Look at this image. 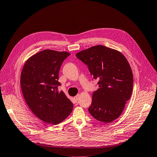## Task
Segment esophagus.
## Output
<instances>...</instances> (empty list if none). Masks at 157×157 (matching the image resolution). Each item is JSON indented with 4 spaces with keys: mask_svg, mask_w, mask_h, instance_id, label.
I'll return each mask as SVG.
<instances>
[{
    "mask_svg": "<svg viewBox=\"0 0 157 157\" xmlns=\"http://www.w3.org/2000/svg\"><path fill=\"white\" fill-rule=\"evenodd\" d=\"M79 96H80V94H77V96H75L73 98V99H74V100L75 101H78V98H79Z\"/></svg>",
    "mask_w": 157,
    "mask_h": 157,
    "instance_id": "1",
    "label": "esophagus"
}]
</instances>
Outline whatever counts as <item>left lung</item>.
Here are the masks:
<instances>
[{
    "label": "left lung",
    "instance_id": "8db88e82",
    "mask_svg": "<svg viewBox=\"0 0 157 157\" xmlns=\"http://www.w3.org/2000/svg\"><path fill=\"white\" fill-rule=\"evenodd\" d=\"M77 58L87 66L99 89L93 93L88 110L98 121L110 123L122 113L133 90V74L125 57L116 50L97 45L81 51Z\"/></svg>",
    "mask_w": 157,
    "mask_h": 157
}]
</instances>
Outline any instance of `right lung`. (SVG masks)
Masks as SVG:
<instances>
[{
    "instance_id": "right-lung-1",
    "label": "right lung",
    "mask_w": 157,
    "mask_h": 157,
    "mask_svg": "<svg viewBox=\"0 0 157 157\" xmlns=\"http://www.w3.org/2000/svg\"><path fill=\"white\" fill-rule=\"evenodd\" d=\"M70 55L66 52L44 50L30 57L21 71V88L27 105L47 124L60 123L73 108L63 91L58 90L59 72Z\"/></svg>"
}]
</instances>
